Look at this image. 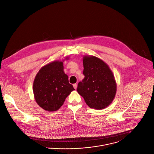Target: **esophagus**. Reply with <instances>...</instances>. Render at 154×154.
Instances as JSON below:
<instances>
[{
	"instance_id": "obj_1",
	"label": "esophagus",
	"mask_w": 154,
	"mask_h": 154,
	"mask_svg": "<svg viewBox=\"0 0 154 154\" xmlns=\"http://www.w3.org/2000/svg\"><path fill=\"white\" fill-rule=\"evenodd\" d=\"M73 87H74L75 89H76V88H77V84H74L73 85Z\"/></svg>"
}]
</instances>
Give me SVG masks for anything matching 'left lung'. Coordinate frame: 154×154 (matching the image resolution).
<instances>
[{
  "label": "left lung",
  "instance_id": "8db88e82",
  "mask_svg": "<svg viewBox=\"0 0 154 154\" xmlns=\"http://www.w3.org/2000/svg\"><path fill=\"white\" fill-rule=\"evenodd\" d=\"M84 79L78 83L77 91L91 108L102 109L114 99L117 84L109 66L94 56L83 57Z\"/></svg>",
  "mask_w": 154,
  "mask_h": 154
}]
</instances>
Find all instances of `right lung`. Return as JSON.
Instances as JSON below:
<instances>
[{
    "label": "right lung",
    "mask_w": 154,
    "mask_h": 154,
    "mask_svg": "<svg viewBox=\"0 0 154 154\" xmlns=\"http://www.w3.org/2000/svg\"><path fill=\"white\" fill-rule=\"evenodd\" d=\"M63 61H55L45 65L35 76L33 84L34 97L37 104L46 111L59 109L75 90L64 72Z\"/></svg>",
    "instance_id": "add662e5"
}]
</instances>
